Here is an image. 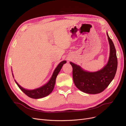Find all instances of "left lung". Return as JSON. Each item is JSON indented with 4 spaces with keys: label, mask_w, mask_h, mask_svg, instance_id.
<instances>
[{
    "label": "left lung",
    "mask_w": 126,
    "mask_h": 126,
    "mask_svg": "<svg viewBox=\"0 0 126 126\" xmlns=\"http://www.w3.org/2000/svg\"><path fill=\"white\" fill-rule=\"evenodd\" d=\"M107 36L110 47L108 63L103 69L97 72H89L72 62L73 82L76 87L82 92L90 94H97L106 89L115 77L117 68L116 51L112 40Z\"/></svg>",
    "instance_id": "left-lung-1"
}]
</instances>
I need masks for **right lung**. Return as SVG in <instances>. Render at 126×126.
<instances>
[{"label": "right lung", "instance_id": "1", "mask_svg": "<svg viewBox=\"0 0 126 126\" xmlns=\"http://www.w3.org/2000/svg\"><path fill=\"white\" fill-rule=\"evenodd\" d=\"M66 63V61H63L61 63H60L58 65L56 68L55 69L53 74L52 76V78L49 79L48 82L45 84L42 87H40L36 89L33 90H27L22 87L18 84L15 80V82L17 85V86L21 89L22 91L26 94L27 96L30 98L33 99H39L45 97L48 95L49 94H51L54 88L55 82H56V79L58 74L59 71L61 70L63 64ZM13 75V74H12Z\"/></svg>", "mask_w": 126, "mask_h": 126}]
</instances>
